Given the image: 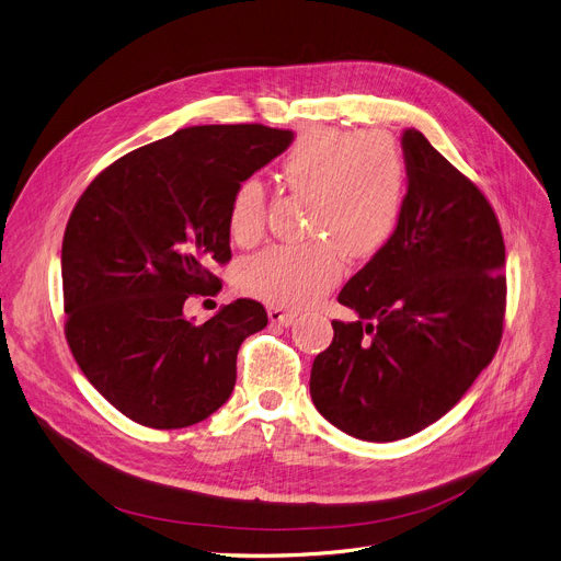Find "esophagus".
<instances>
[{
    "instance_id": "1",
    "label": "esophagus",
    "mask_w": 561,
    "mask_h": 561,
    "mask_svg": "<svg viewBox=\"0 0 561 561\" xmlns=\"http://www.w3.org/2000/svg\"><path fill=\"white\" fill-rule=\"evenodd\" d=\"M267 314H270V321H272V323H278V325H291L294 319H296L294 312L283 310V308H270Z\"/></svg>"
}]
</instances>
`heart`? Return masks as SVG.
<instances>
[{
  "label": "heart",
  "instance_id": "heart-1",
  "mask_svg": "<svg viewBox=\"0 0 561 561\" xmlns=\"http://www.w3.org/2000/svg\"><path fill=\"white\" fill-rule=\"evenodd\" d=\"M283 183L308 196V236L301 247H276L240 267L247 296L276 308H308L342 278L346 260L378 255L403 219L408 164L385 130L308 128L280 160ZM267 192L257 179L238 183L228 204V233L249 247L265 233Z\"/></svg>",
  "mask_w": 561,
  "mask_h": 561
}]
</instances>
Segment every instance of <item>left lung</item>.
I'll use <instances>...</instances> for the list:
<instances>
[{"mask_svg": "<svg viewBox=\"0 0 561 561\" xmlns=\"http://www.w3.org/2000/svg\"><path fill=\"white\" fill-rule=\"evenodd\" d=\"M408 199L391 242L340 291L359 321H333L312 362L323 419L365 442L405 439L442 419L503 335L505 242L484 194L405 128Z\"/></svg>", "mask_w": 561, "mask_h": 561, "instance_id": "obj_1", "label": "left lung"}]
</instances>
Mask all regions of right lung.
<instances>
[{
  "instance_id": "add662e5",
  "label": "right lung",
  "mask_w": 561,
  "mask_h": 561,
  "mask_svg": "<svg viewBox=\"0 0 561 561\" xmlns=\"http://www.w3.org/2000/svg\"><path fill=\"white\" fill-rule=\"evenodd\" d=\"M291 140L262 124L181 128L122 156L81 194L60 251L65 337L130 421L174 431L228 401L238 351L267 312L238 299L194 323L183 306L221 287L210 267L230 260V196Z\"/></svg>"
}]
</instances>
